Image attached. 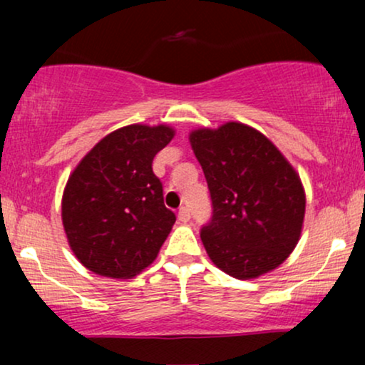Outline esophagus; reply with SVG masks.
<instances>
[{"instance_id": "34e87169", "label": "esophagus", "mask_w": 365, "mask_h": 365, "mask_svg": "<svg viewBox=\"0 0 365 365\" xmlns=\"http://www.w3.org/2000/svg\"><path fill=\"white\" fill-rule=\"evenodd\" d=\"M178 219H179V221H181V222H187L189 219H191V211H189V207L182 206L181 209H179Z\"/></svg>"}]
</instances>
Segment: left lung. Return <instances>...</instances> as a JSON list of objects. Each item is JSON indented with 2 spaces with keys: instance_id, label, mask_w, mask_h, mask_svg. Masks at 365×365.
Listing matches in <instances>:
<instances>
[{
  "instance_id": "left-lung-1",
  "label": "left lung",
  "mask_w": 365,
  "mask_h": 365,
  "mask_svg": "<svg viewBox=\"0 0 365 365\" xmlns=\"http://www.w3.org/2000/svg\"><path fill=\"white\" fill-rule=\"evenodd\" d=\"M189 139L211 194V219L201 227L211 261L237 279L276 269L301 236L306 196L297 173L246 124L197 129Z\"/></svg>"
}]
</instances>
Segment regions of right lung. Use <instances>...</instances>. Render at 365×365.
<instances>
[{"label": "right lung", "mask_w": 365, "mask_h": 365, "mask_svg": "<svg viewBox=\"0 0 365 365\" xmlns=\"http://www.w3.org/2000/svg\"><path fill=\"white\" fill-rule=\"evenodd\" d=\"M173 136L168 126L121 128L103 138L69 176L64 231L89 271L128 279L156 259L176 214L164 206L153 159Z\"/></svg>", "instance_id": "add662e5"}]
</instances>
